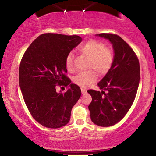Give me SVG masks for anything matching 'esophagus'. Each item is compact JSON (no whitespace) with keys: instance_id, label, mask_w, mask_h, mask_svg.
<instances>
[{"instance_id":"1","label":"esophagus","mask_w":156,"mask_h":156,"mask_svg":"<svg viewBox=\"0 0 156 156\" xmlns=\"http://www.w3.org/2000/svg\"><path fill=\"white\" fill-rule=\"evenodd\" d=\"M81 91H82V94H85L87 93V90H86V89H81Z\"/></svg>"}]
</instances>
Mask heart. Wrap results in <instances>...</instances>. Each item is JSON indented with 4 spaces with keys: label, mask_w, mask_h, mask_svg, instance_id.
I'll use <instances>...</instances> for the list:
<instances>
[{
    "label": "heart",
    "mask_w": 156,
    "mask_h": 156,
    "mask_svg": "<svg viewBox=\"0 0 156 156\" xmlns=\"http://www.w3.org/2000/svg\"><path fill=\"white\" fill-rule=\"evenodd\" d=\"M82 54L90 57L89 68L94 69L98 74H105L112 67L114 62V54L112 50L106 48L104 43L96 40H89L79 48ZM65 67L68 71L74 69V55L69 52L65 58ZM97 80V75L93 71L81 72L73 79V82L82 88H86L92 84Z\"/></svg>",
    "instance_id": "1"
}]
</instances>
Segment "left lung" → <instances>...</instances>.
Instances as JSON below:
<instances>
[{"label": "left lung", "mask_w": 156, "mask_h": 156, "mask_svg": "<svg viewBox=\"0 0 156 156\" xmlns=\"http://www.w3.org/2000/svg\"><path fill=\"white\" fill-rule=\"evenodd\" d=\"M96 36L109 40L114 49V62L97 84L101 92L87 91L92 97L89 109L94 123L108 127L119 122L131 107L139 85L140 65L133 50L119 35L101 33Z\"/></svg>", "instance_id": "obj_1"}]
</instances>
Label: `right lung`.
Returning <instances> with one entry per match:
<instances>
[{
  "instance_id": "add662e5",
  "label": "right lung",
  "mask_w": 156,
  "mask_h": 156,
  "mask_svg": "<svg viewBox=\"0 0 156 156\" xmlns=\"http://www.w3.org/2000/svg\"><path fill=\"white\" fill-rule=\"evenodd\" d=\"M82 41L78 35L46 33L37 37L25 51L19 68V84L25 103L35 121L50 129L69 123L81 89L65 74L66 56ZM57 84L68 87L57 93Z\"/></svg>"
}]
</instances>
